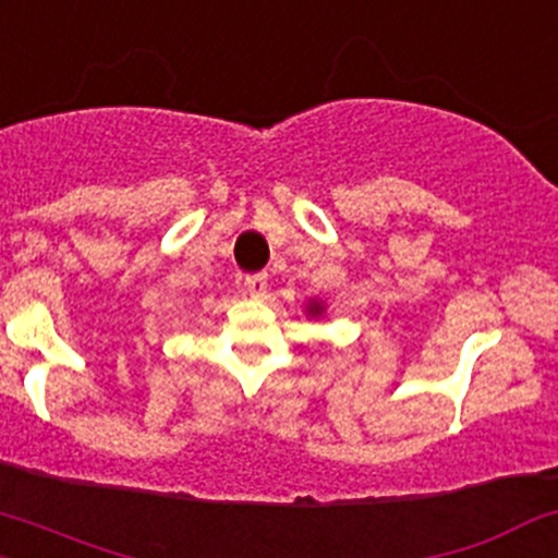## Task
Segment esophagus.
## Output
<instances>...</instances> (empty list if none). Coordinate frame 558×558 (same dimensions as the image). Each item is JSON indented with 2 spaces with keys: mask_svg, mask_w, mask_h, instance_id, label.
<instances>
[{
  "mask_svg": "<svg viewBox=\"0 0 558 558\" xmlns=\"http://www.w3.org/2000/svg\"><path fill=\"white\" fill-rule=\"evenodd\" d=\"M264 294H267V275H248V278H245V296L262 299Z\"/></svg>",
  "mask_w": 558,
  "mask_h": 558,
  "instance_id": "esophagus-1",
  "label": "esophagus"
}]
</instances>
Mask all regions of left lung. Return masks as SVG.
Wrapping results in <instances>:
<instances>
[{"instance_id": "obj_1", "label": "left lung", "mask_w": 558, "mask_h": 558, "mask_svg": "<svg viewBox=\"0 0 558 558\" xmlns=\"http://www.w3.org/2000/svg\"><path fill=\"white\" fill-rule=\"evenodd\" d=\"M307 313L310 315H320V313H324V304H320V302H310Z\"/></svg>"}]
</instances>
